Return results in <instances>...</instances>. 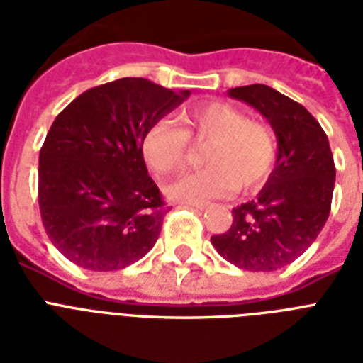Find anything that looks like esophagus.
Wrapping results in <instances>:
<instances>
[{
	"label": "esophagus",
	"instance_id": "obj_1",
	"mask_svg": "<svg viewBox=\"0 0 363 363\" xmlns=\"http://www.w3.org/2000/svg\"><path fill=\"white\" fill-rule=\"evenodd\" d=\"M181 207H194V209L203 211L207 209V203H203V201H182Z\"/></svg>",
	"mask_w": 363,
	"mask_h": 363
}]
</instances>
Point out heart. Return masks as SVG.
<instances>
[{
  "label": "heart",
  "instance_id": "heart-1",
  "mask_svg": "<svg viewBox=\"0 0 363 363\" xmlns=\"http://www.w3.org/2000/svg\"><path fill=\"white\" fill-rule=\"evenodd\" d=\"M181 125L162 118L148 125L141 141L145 164L165 177L186 158L188 139L205 141L203 169L188 171L164 186L167 198L207 201L238 190H254L267 181L277 162V139L269 125L247 116L226 101H207L182 111Z\"/></svg>",
  "mask_w": 363,
  "mask_h": 363
}]
</instances>
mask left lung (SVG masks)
<instances>
[{
  "instance_id": "left-lung-1",
  "label": "left lung",
  "mask_w": 363,
  "mask_h": 363,
  "mask_svg": "<svg viewBox=\"0 0 363 363\" xmlns=\"http://www.w3.org/2000/svg\"><path fill=\"white\" fill-rule=\"evenodd\" d=\"M264 115L277 135V162L252 201L232 211V228L213 235L216 252L248 271H275L315 242L332 209L335 165L328 135L303 105L275 88L228 90Z\"/></svg>"
}]
</instances>
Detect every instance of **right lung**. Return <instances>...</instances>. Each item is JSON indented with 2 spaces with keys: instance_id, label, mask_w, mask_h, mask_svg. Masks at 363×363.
Masks as SVG:
<instances>
[{
  "instance_id": "add662e5",
  "label": "right lung",
  "mask_w": 363,
  "mask_h": 363,
  "mask_svg": "<svg viewBox=\"0 0 363 363\" xmlns=\"http://www.w3.org/2000/svg\"><path fill=\"white\" fill-rule=\"evenodd\" d=\"M188 96L125 77L82 92L56 116L39 152V209L69 262L116 271L154 247L171 207L148 177L141 141Z\"/></svg>"
}]
</instances>
